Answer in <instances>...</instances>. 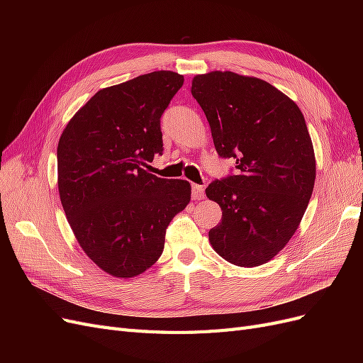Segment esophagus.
I'll use <instances>...</instances> for the list:
<instances>
[{
  "label": "esophagus",
  "mask_w": 363,
  "mask_h": 363,
  "mask_svg": "<svg viewBox=\"0 0 363 363\" xmlns=\"http://www.w3.org/2000/svg\"><path fill=\"white\" fill-rule=\"evenodd\" d=\"M192 199L194 200L204 199V186L203 184H192Z\"/></svg>",
  "instance_id": "34e87169"
}]
</instances>
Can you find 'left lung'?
Returning <instances> with one entry per match:
<instances>
[{
	"instance_id": "obj_1",
	"label": "left lung",
	"mask_w": 363,
	"mask_h": 363,
	"mask_svg": "<svg viewBox=\"0 0 363 363\" xmlns=\"http://www.w3.org/2000/svg\"><path fill=\"white\" fill-rule=\"evenodd\" d=\"M191 92L216 152L236 162V174L206 189L223 211L208 240L233 265H262L289 242L312 196L316 167L304 116L272 84L230 71L195 75Z\"/></svg>"
}]
</instances>
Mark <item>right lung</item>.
<instances>
[{
  "mask_svg": "<svg viewBox=\"0 0 363 363\" xmlns=\"http://www.w3.org/2000/svg\"><path fill=\"white\" fill-rule=\"evenodd\" d=\"M183 75L156 71L98 91L59 140L57 175L65 215L80 247L113 277L155 265L171 219L191 201L186 180L145 167L162 155L160 118Z\"/></svg>",
  "mask_w": 363,
  "mask_h": 363,
  "instance_id": "add662e5",
  "label": "right lung"
}]
</instances>
